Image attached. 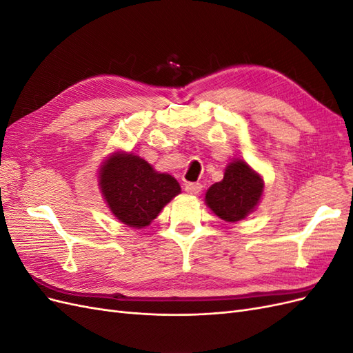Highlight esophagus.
Returning <instances> with one entry per match:
<instances>
[{"label": "esophagus", "mask_w": 353, "mask_h": 353, "mask_svg": "<svg viewBox=\"0 0 353 353\" xmlns=\"http://www.w3.org/2000/svg\"><path fill=\"white\" fill-rule=\"evenodd\" d=\"M184 190L187 191L188 194H199L201 191V184H194V183H188L185 184Z\"/></svg>", "instance_id": "1"}]
</instances>
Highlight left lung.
<instances>
[{"mask_svg": "<svg viewBox=\"0 0 353 353\" xmlns=\"http://www.w3.org/2000/svg\"><path fill=\"white\" fill-rule=\"evenodd\" d=\"M263 193V179L244 160H232L223 179L213 184L205 201L216 216L227 222L244 219L258 206Z\"/></svg>", "mask_w": 353, "mask_h": 353, "instance_id": "obj_1", "label": "left lung"}]
</instances>
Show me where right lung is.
<instances>
[{
  "label": "right lung",
  "mask_w": 353,
  "mask_h": 353,
  "mask_svg": "<svg viewBox=\"0 0 353 353\" xmlns=\"http://www.w3.org/2000/svg\"><path fill=\"white\" fill-rule=\"evenodd\" d=\"M99 185L116 219L132 228L150 225L168 203L181 193L178 181L160 174L140 156L116 152L101 165Z\"/></svg>",
  "instance_id": "1"
}]
</instances>
